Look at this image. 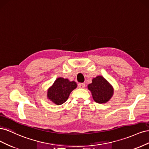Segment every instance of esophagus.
Returning <instances> with one entry per match:
<instances>
[{
    "instance_id": "1",
    "label": "esophagus",
    "mask_w": 149,
    "mask_h": 149,
    "mask_svg": "<svg viewBox=\"0 0 149 149\" xmlns=\"http://www.w3.org/2000/svg\"><path fill=\"white\" fill-rule=\"evenodd\" d=\"M85 87V84L84 83H79L78 84V88H84Z\"/></svg>"
}]
</instances>
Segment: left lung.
Segmentation results:
<instances>
[{"mask_svg": "<svg viewBox=\"0 0 149 149\" xmlns=\"http://www.w3.org/2000/svg\"><path fill=\"white\" fill-rule=\"evenodd\" d=\"M88 88L91 92L94 101L100 104L109 101L114 93L113 87L101 76L93 78Z\"/></svg>", "mask_w": 149, "mask_h": 149, "instance_id": "1", "label": "left lung"}]
</instances>
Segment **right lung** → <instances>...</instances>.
I'll use <instances>...</instances> for the list:
<instances>
[{
	"instance_id": "1",
	"label": "right lung",
	"mask_w": 149,
	"mask_h": 149,
	"mask_svg": "<svg viewBox=\"0 0 149 149\" xmlns=\"http://www.w3.org/2000/svg\"><path fill=\"white\" fill-rule=\"evenodd\" d=\"M76 87L77 84L74 81L58 78L48 89L47 97L56 105H61L66 101L71 92Z\"/></svg>"
}]
</instances>
